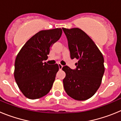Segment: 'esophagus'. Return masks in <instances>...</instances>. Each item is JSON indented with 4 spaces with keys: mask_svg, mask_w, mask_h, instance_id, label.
<instances>
[{
    "mask_svg": "<svg viewBox=\"0 0 121 121\" xmlns=\"http://www.w3.org/2000/svg\"><path fill=\"white\" fill-rule=\"evenodd\" d=\"M58 66H59V70H62L63 65H62L61 64H58Z\"/></svg>",
    "mask_w": 121,
    "mask_h": 121,
    "instance_id": "obj_1",
    "label": "esophagus"
}]
</instances>
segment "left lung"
<instances>
[{"label":"left lung","instance_id":"8db88e82","mask_svg":"<svg viewBox=\"0 0 121 121\" xmlns=\"http://www.w3.org/2000/svg\"><path fill=\"white\" fill-rule=\"evenodd\" d=\"M67 40L71 59L78 60L76 68L65 65L63 80L67 95L78 100H85L92 97L100 86L105 71L103 55L96 45L84 31L74 28H62Z\"/></svg>","mask_w":121,"mask_h":121}]
</instances>
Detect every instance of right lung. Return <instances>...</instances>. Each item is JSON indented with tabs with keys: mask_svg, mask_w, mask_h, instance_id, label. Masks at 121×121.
I'll use <instances>...</instances> for the list:
<instances>
[{
	"mask_svg": "<svg viewBox=\"0 0 121 121\" xmlns=\"http://www.w3.org/2000/svg\"><path fill=\"white\" fill-rule=\"evenodd\" d=\"M61 28L42 30L26 42L17 56L14 64V78L25 96L39 99L49 93L59 70L44 62L50 47L61 37Z\"/></svg>",
	"mask_w": 121,
	"mask_h": 121,
	"instance_id": "add662e5",
	"label": "right lung"
}]
</instances>
